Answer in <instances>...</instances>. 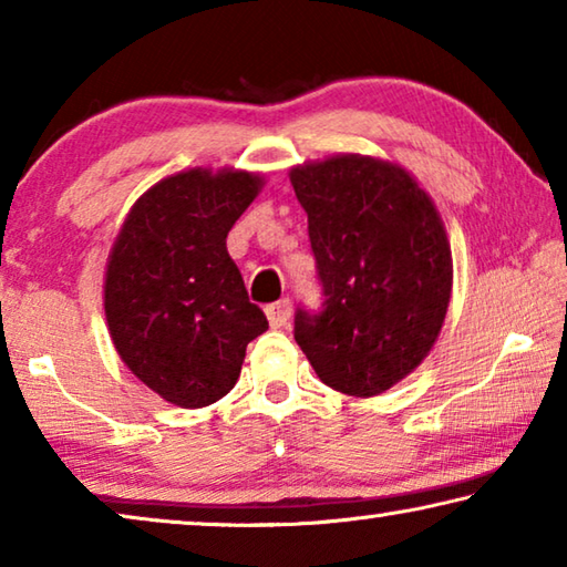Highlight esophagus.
Listing matches in <instances>:
<instances>
[{
    "instance_id": "obj_1",
    "label": "esophagus",
    "mask_w": 567,
    "mask_h": 567,
    "mask_svg": "<svg viewBox=\"0 0 567 567\" xmlns=\"http://www.w3.org/2000/svg\"><path fill=\"white\" fill-rule=\"evenodd\" d=\"M265 315H267V320H270L272 328H285L287 320H290V315H292V302L277 300V302L265 307Z\"/></svg>"
}]
</instances>
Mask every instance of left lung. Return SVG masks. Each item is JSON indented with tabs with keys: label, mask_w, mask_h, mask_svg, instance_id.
Masks as SVG:
<instances>
[{
	"label": "left lung",
	"mask_w": 567,
	"mask_h": 567,
	"mask_svg": "<svg viewBox=\"0 0 567 567\" xmlns=\"http://www.w3.org/2000/svg\"><path fill=\"white\" fill-rule=\"evenodd\" d=\"M324 302L295 312V340L332 390L372 398L408 378L443 328L453 257L415 177L338 155L290 169Z\"/></svg>",
	"instance_id": "obj_1"
}]
</instances>
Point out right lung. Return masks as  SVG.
Listing matches in <instances>:
<instances>
[{"label":"right lung","instance_id":"add662e5","mask_svg":"<svg viewBox=\"0 0 567 567\" xmlns=\"http://www.w3.org/2000/svg\"><path fill=\"white\" fill-rule=\"evenodd\" d=\"M262 187L243 169H187L150 187L120 229L104 315L122 362L179 408L235 388L247 342L267 330L227 252V233Z\"/></svg>","mask_w":567,"mask_h":567}]
</instances>
